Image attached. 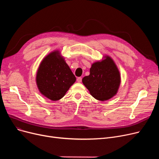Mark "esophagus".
Returning <instances> with one entry per match:
<instances>
[{
    "mask_svg": "<svg viewBox=\"0 0 159 159\" xmlns=\"http://www.w3.org/2000/svg\"><path fill=\"white\" fill-rule=\"evenodd\" d=\"M77 81L78 82H82V77H78V78L77 79Z\"/></svg>",
    "mask_w": 159,
    "mask_h": 159,
    "instance_id": "esophagus-1",
    "label": "esophagus"
}]
</instances>
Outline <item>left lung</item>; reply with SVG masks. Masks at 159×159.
Wrapping results in <instances>:
<instances>
[{
	"instance_id": "left-lung-1",
	"label": "left lung",
	"mask_w": 159,
	"mask_h": 159,
	"mask_svg": "<svg viewBox=\"0 0 159 159\" xmlns=\"http://www.w3.org/2000/svg\"><path fill=\"white\" fill-rule=\"evenodd\" d=\"M101 61L94 62L89 75L82 79V83L95 98L105 101L117 93L120 84L119 71L112 58L105 56Z\"/></svg>"
}]
</instances>
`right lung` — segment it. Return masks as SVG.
I'll list each match as a JSON object with an SVG mask.
<instances>
[{
    "mask_svg": "<svg viewBox=\"0 0 159 159\" xmlns=\"http://www.w3.org/2000/svg\"><path fill=\"white\" fill-rule=\"evenodd\" d=\"M76 80L59 51L48 54L37 70L36 82L40 92L51 101L62 98Z\"/></svg>",
    "mask_w": 159,
    "mask_h": 159,
    "instance_id": "right-lung-1",
    "label": "right lung"
}]
</instances>
